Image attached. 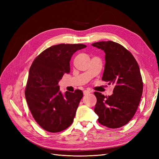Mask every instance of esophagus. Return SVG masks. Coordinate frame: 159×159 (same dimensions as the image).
<instances>
[{
	"mask_svg": "<svg viewBox=\"0 0 159 159\" xmlns=\"http://www.w3.org/2000/svg\"><path fill=\"white\" fill-rule=\"evenodd\" d=\"M91 92V91L89 90H84V95H86V94H88Z\"/></svg>",
	"mask_w": 159,
	"mask_h": 159,
	"instance_id": "1",
	"label": "esophagus"
}]
</instances>
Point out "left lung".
<instances>
[{
    "label": "left lung",
    "mask_w": 159,
    "mask_h": 159,
    "mask_svg": "<svg viewBox=\"0 0 159 159\" xmlns=\"http://www.w3.org/2000/svg\"><path fill=\"white\" fill-rule=\"evenodd\" d=\"M92 46L105 53L102 80L115 85L111 95L94 92L97 98L94 111L103 125L111 129L123 127L135 114L143 93V83L138 63L131 52L117 42L102 41Z\"/></svg>",
    "instance_id": "obj_1"
}]
</instances>
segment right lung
Masks as SVG:
<instances>
[{
	"label": "right lung",
	"instance_id": "add662e5",
	"mask_svg": "<svg viewBox=\"0 0 159 159\" xmlns=\"http://www.w3.org/2000/svg\"><path fill=\"white\" fill-rule=\"evenodd\" d=\"M85 44H60L43 51L33 61L25 88V97L34 119L46 131L57 133L69 127L83 98L81 90L60 91L59 81L70 71L74 53Z\"/></svg>",
	"mask_w": 159,
	"mask_h": 159
}]
</instances>
